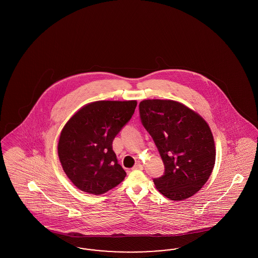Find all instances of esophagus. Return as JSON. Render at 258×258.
I'll return each instance as SVG.
<instances>
[{
    "instance_id": "obj_1",
    "label": "esophagus",
    "mask_w": 258,
    "mask_h": 258,
    "mask_svg": "<svg viewBox=\"0 0 258 258\" xmlns=\"http://www.w3.org/2000/svg\"><path fill=\"white\" fill-rule=\"evenodd\" d=\"M142 168H143V165H142L141 163H136L135 166H134V168H133V169L136 170V169H142Z\"/></svg>"
}]
</instances>
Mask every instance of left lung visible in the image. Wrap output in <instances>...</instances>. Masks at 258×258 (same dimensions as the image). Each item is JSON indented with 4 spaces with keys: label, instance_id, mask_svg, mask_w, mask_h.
<instances>
[{
    "label": "left lung",
    "instance_id": "1",
    "mask_svg": "<svg viewBox=\"0 0 258 258\" xmlns=\"http://www.w3.org/2000/svg\"><path fill=\"white\" fill-rule=\"evenodd\" d=\"M141 122L153 137L165 171L154 183L170 200L192 197L214 169L216 147L207 122L196 111L171 99L139 103Z\"/></svg>",
    "mask_w": 258,
    "mask_h": 258
}]
</instances>
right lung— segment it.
<instances>
[{"label": "right lung", "instance_id": "1", "mask_svg": "<svg viewBox=\"0 0 258 258\" xmlns=\"http://www.w3.org/2000/svg\"><path fill=\"white\" fill-rule=\"evenodd\" d=\"M136 100H98L76 111L61 130L58 156L73 184L99 196L120 184L126 173L112 143L135 113Z\"/></svg>", "mask_w": 258, "mask_h": 258}]
</instances>
